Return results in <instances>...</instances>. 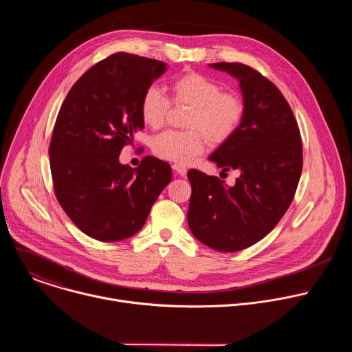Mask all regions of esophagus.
<instances>
[{
    "label": "esophagus",
    "instance_id": "esophagus-1",
    "mask_svg": "<svg viewBox=\"0 0 352 352\" xmlns=\"http://www.w3.org/2000/svg\"><path fill=\"white\" fill-rule=\"evenodd\" d=\"M173 170H174V173L177 174V175H185L186 174V167H184V166H181V164H174L173 166Z\"/></svg>",
    "mask_w": 352,
    "mask_h": 352
}]
</instances>
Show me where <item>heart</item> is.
I'll list each match as a JSON object with an SVG mask.
<instances>
[{"mask_svg":"<svg viewBox=\"0 0 352 352\" xmlns=\"http://www.w3.org/2000/svg\"><path fill=\"white\" fill-rule=\"evenodd\" d=\"M174 104L190 106L185 131H166L153 140L157 157L186 166L212 144L227 142L239 128L245 116V102L234 90H221V85L199 72H185L170 82ZM170 98L156 87H147L139 102L142 121L150 128L164 124Z\"/></svg>","mask_w":352,"mask_h":352,"instance_id":"b5f03b06","label":"heart"}]
</instances>
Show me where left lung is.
I'll return each instance as SVG.
<instances>
[{"label":"left lung","mask_w":352,"mask_h":352,"mask_svg":"<svg viewBox=\"0 0 352 352\" xmlns=\"http://www.w3.org/2000/svg\"><path fill=\"white\" fill-rule=\"evenodd\" d=\"M210 67L235 76L242 89L243 120L210 156L239 177L226 186L217 177L189 170L188 226L212 249L238 252L263 239L289 208L302 173V139L285 97L259 71L239 63Z\"/></svg>","instance_id":"8db88e82"}]
</instances>
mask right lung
<instances>
[{
	"label": "right lung",
	"mask_w": 352,
	"mask_h": 352,
	"mask_svg": "<svg viewBox=\"0 0 352 352\" xmlns=\"http://www.w3.org/2000/svg\"><path fill=\"white\" fill-rule=\"evenodd\" d=\"M164 71L157 60L111 54L75 82L60 109L48 147L54 193L93 239L116 242L136 234L173 178L170 164L152 156L136 168L118 160L143 129V91Z\"/></svg>",
	"instance_id": "obj_1"
}]
</instances>
